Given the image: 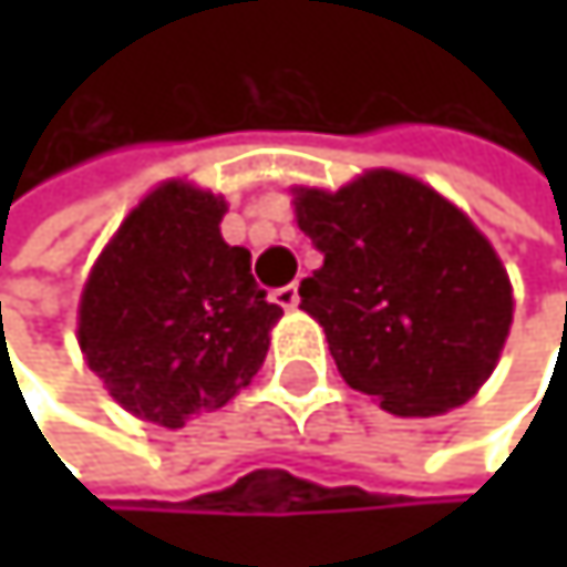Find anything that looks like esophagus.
<instances>
[{"mask_svg":"<svg viewBox=\"0 0 567 567\" xmlns=\"http://www.w3.org/2000/svg\"><path fill=\"white\" fill-rule=\"evenodd\" d=\"M271 302L281 306V309H296L299 306V286H281V289H275Z\"/></svg>","mask_w":567,"mask_h":567,"instance_id":"34e87169","label":"esophagus"}]
</instances>
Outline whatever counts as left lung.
<instances>
[{"label":"left lung","instance_id":"obj_1","mask_svg":"<svg viewBox=\"0 0 567 567\" xmlns=\"http://www.w3.org/2000/svg\"><path fill=\"white\" fill-rule=\"evenodd\" d=\"M296 217L322 255L299 286L302 309L343 381L391 415L466 404L514 319L507 271L470 217L391 169L337 193L296 189Z\"/></svg>","mask_w":567,"mask_h":567}]
</instances>
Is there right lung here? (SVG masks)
<instances>
[{
    "mask_svg": "<svg viewBox=\"0 0 567 567\" xmlns=\"http://www.w3.org/2000/svg\"><path fill=\"white\" fill-rule=\"evenodd\" d=\"M220 217L214 193L163 183L125 217L81 296L87 367L122 408L166 429L248 388L281 316L251 251L220 237Z\"/></svg>",
    "mask_w": 567,
    "mask_h": 567,
    "instance_id": "obj_1",
    "label": "right lung"
}]
</instances>
